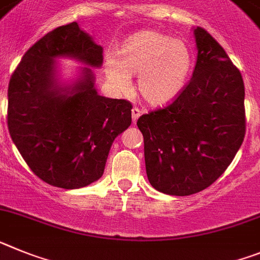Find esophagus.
Returning <instances> with one entry per match:
<instances>
[{"label": "esophagus", "mask_w": 260, "mask_h": 260, "mask_svg": "<svg viewBox=\"0 0 260 260\" xmlns=\"http://www.w3.org/2000/svg\"><path fill=\"white\" fill-rule=\"evenodd\" d=\"M140 115H141V110H139L137 107L132 108V121H133V124L137 123Z\"/></svg>", "instance_id": "34e87169"}]
</instances>
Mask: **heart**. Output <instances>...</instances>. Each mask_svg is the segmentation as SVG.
Instances as JSON below:
<instances>
[{"label": "heart", "mask_w": 260, "mask_h": 260, "mask_svg": "<svg viewBox=\"0 0 260 260\" xmlns=\"http://www.w3.org/2000/svg\"><path fill=\"white\" fill-rule=\"evenodd\" d=\"M192 69V52L184 40L154 30L131 35L119 48V60H106L108 82L127 92L131 77L139 76L140 95L154 107L173 103L186 87Z\"/></svg>", "instance_id": "b5f03b06"}]
</instances>
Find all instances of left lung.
<instances>
[{"label":"left lung","instance_id":"8db88e82","mask_svg":"<svg viewBox=\"0 0 260 260\" xmlns=\"http://www.w3.org/2000/svg\"><path fill=\"white\" fill-rule=\"evenodd\" d=\"M192 78L170 106L143 115L146 175L159 192L187 196L211 186L245 139V85L224 48L193 28Z\"/></svg>","mask_w":260,"mask_h":260}]
</instances>
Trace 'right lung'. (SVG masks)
<instances>
[{"label": "right lung", "mask_w": 260, "mask_h": 260, "mask_svg": "<svg viewBox=\"0 0 260 260\" xmlns=\"http://www.w3.org/2000/svg\"><path fill=\"white\" fill-rule=\"evenodd\" d=\"M58 58L85 64L62 81ZM103 48L77 22L57 27L22 57L9 83L8 127L28 168L51 186L82 188L103 175L114 140L132 123V105L99 95L92 68Z\"/></svg>", "instance_id": "obj_1"}]
</instances>
